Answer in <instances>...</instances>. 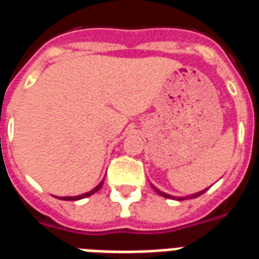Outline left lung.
Segmentation results:
<instances>
[{
	"label": "left lung",
	"instance_id": "8db88e82",
	"mask_svg": "<svg viewBox=\"0 0 259 259\" xmlns=\"http://www.w3.org/2000/svg\"><path fill=\"white\" fill-rule=\"evenodd\" d=\"M152 187H153V190L156 191V193H157V194H160L161 197H164V198H175V200H178V201H183V200H187V198H195V197H200L201 194H204L205 191L208 190V189H205V190H202V191H198V193H195V194H191V195H187V197H172V195H169V194H167V193H163V191H160L159 190V189H156L155 186H153V185H152Z\"/></svg>",
	"mask_w": 259,
	"mask_h": 259
}]
</instances>
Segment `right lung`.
Listing matches in <instances>:
<instances>
[{"label": "right lung", "instance_id": "right-lung-1", "mask_svg": "<svg viewBox=\"0 0 259 259\" xmlns=\"http://www.w3.org/2000/svg\"><path fill=\"white\" fill-rule=\"evenodd\" d=\"M103 182H104V181H102V182L99 183L98 186L95 187L94 190L88 191V193H84V194H81V195H76V197H61V200H65V201H77V200H81V198H85V197H90V195L95 194L96 191L100 190V187L103 186ZM57 198H58V197H57Z\"/></svg>", "mask_w": 259, "mask_h": 259}]
</instances>
